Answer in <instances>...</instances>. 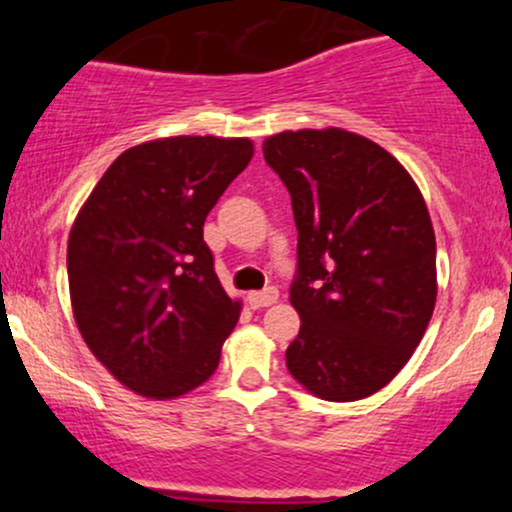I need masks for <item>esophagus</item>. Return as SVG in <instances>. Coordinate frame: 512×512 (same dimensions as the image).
<instances>
[{"instance_id": "34e87169", "label": "esophagus", "mask_w": 512, "mask_h": 512, "mask_svg": "<svg viewBox=\"0 0 512 512\" xmlns=\"http://www.w3.org/2000/svg\"><path fill=\"white\" fill-rule=\"evenodd\" d=\"M276 298H279V291L276 289H272V286H269V289H264V291H252V293H248V303H250V308H267V305H272V303H276Z\"/></svg>"}]
</instances>
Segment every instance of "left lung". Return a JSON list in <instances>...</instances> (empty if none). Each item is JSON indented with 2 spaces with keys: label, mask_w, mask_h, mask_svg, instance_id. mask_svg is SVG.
Here are the masks:
<instances>
[{
  "label": "left lung",
  "mask_w": 512,
  "mask_h": 512,
  "mask_svg": "<svg viewBox=\"0 0 512 512\" xmlns=\"http://www.w3.org/2000/svg\"><path fill=\"white\" fill-rule=\"evenodd\" d=\"M264 161L291 195L298 262L286 349L298 383L330 402L385 387L436 305V236L419 187L383 146L344 129L281 132Z\"/></svg>",
  "instance_id": "8db88e82"
}]
</instances>
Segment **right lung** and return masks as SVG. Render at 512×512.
<instances>
[{"mask_svg":"<svg viewBox=\"0 0 512 512\" xmlns=\"http://www.w3.org/2000/svg\"><path fill=\"white\" fill-rule=\"evenodd\" d=\"M252 158L250 139L170 137L115 158L76 216L67 248L81 337L144 397L195 390L236 327L204 243V219Z\"/></svg>","mask_w":512,"mask_h":512,"instance_id":"1","label":"right lung"}]
</instances>
